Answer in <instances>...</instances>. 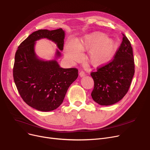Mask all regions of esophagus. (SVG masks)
I'll list each match as a JSON object with an SVG mask.
<instances>
[{
  "instance_id": "34e87169",
  "label": "esophagus",
  "mask_w": 150,
  "mask_h": 150,
  "mask_svg": "<svg viewBox=\"0 0 150 150\" xmlns=\"http://www.w3.org/2000/svg\"><path fill=\"white\" fill-rule=\"evenodd\" d=\"M79 75H80V77H83V76H85V73H84V72H83V71H81V72L79 74Z\"/></svg>"
}]
</instances>
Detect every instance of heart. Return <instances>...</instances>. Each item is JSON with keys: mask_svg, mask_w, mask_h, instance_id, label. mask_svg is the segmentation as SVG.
Masks as SVG:
<instances>
[{"mask_svg": "<svg viewBox=\"0 0 150 150\" xmlns=\"http://www.w3.org/2000/svg\"><path fill=\"white\" fill-rule=\"evenodd\" d=\"M117 49L115 39L101 32H93L85 35L77 43L69 41L65 49V56L71 62L80 61L82 52L89 50L88 61L94 66L106 64L114 57Z\"/></svg>", "mask_w": 150, "mask_h": 150, "instance_id": "b5f03b06", "label": "heart"}]
</instances>
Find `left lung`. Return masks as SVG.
Masks as SVG:
<instances>
[{
    "label": "left lung",
    "instance_id": "left-lung-1",
    "mask_svg": "<svg viewBox=\"0 0 150 150\" xmlns=\"http://www.w3.org/2000/svg\"><path fill=\"white\" fill-rule=\"evenodd\" d=\"M114 59L91 75L94 81L91 96L102 106L112 105L121 100L128 91L134 74L132 48L125 35Z\"/></svg>",
    "mask_w": 150,
    "mask_h": 150
}]
</instances>
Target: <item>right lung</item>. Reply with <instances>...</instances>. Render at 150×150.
<instances>
[{"label":"right lung","mask_w":150,"mask_h":150,"mask_svg":"<svg viewBox=\"0 0 150 150\" xmlns=\"http://www.w3.org/2000/svg\"><path fill=\"white\" fill-rule=\"evenodd\" d=\"M65 31L39 30L31 33L18 47L15 54L13 78L21 97L31 108L43 112L58 108L69 86L77 78L75 68L63 69L57 59L64 47ZM46 38L57 45L54 58L44 60L35 52V42Z\"/></svg>","instance_id":"1"}]
</instances>
